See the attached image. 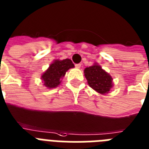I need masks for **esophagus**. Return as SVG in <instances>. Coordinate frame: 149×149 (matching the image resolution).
<instances>
[{"mask_svg":"<svg viewBox=\"0 0 149 149\" xmlns=\"http://www.w3.org/2000/svg\"><path fill=\"white\" fill-rule=\"evenodd\" d=\"M81 64H76L75 65V68H81Z\"/></svg>","mask_w":149,"mask_h":149,"instance_id":"1","label":"esophagus"}]
</instances>
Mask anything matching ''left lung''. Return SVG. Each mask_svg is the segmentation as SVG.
Returning a JSON list of instances; mask_svg holds the SVG:
<instances>
[{
    "instance_id": "left-lung-1",
    "label": "left lung",
    "mask_w": 149,
    "mask_h": 149,
    "mask_svg": "<svg viewBox=\"0 0 149 149\" xmlns=\"http://www.w3.org/2000/svg\"><path fill=\"white\" fill-rule=\"evenodd\" d=\"M84 76L88 80L90 87L100 94H107L113 86L111 76L98 65L86 68L84 69Z\"/></svg>"
}]
</instances>
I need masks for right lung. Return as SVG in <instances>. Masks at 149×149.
Segmentation results:
<instances>
[{"mask_svg": "<svg viewBox=\"0 0 149 149\" xmlns=\"http://www.w3.org/2000/svg\"><path fill=\"white\" fill-rule=\"evenodd\" d=\"M74 67L72 60L66 58L62 61L56 60L50 65L49 68L42 75L44 85L48 88H56L59 85L61 79L69 68Z\"/></svg>", "mask_w": 149, "mask_h": 149, "instance_id": "1", "label": "right lung"}]
</instances>
